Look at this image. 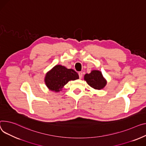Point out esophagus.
Returning a JSON list of instances; mask_svg holds the SVG:
<instances>
[{"instance_id": "34e87169", "label": "esophagus", "mask_w": 146, "mask_h": 146, "mask_svg": "<svg viewBox=\"0 0 146 146\" xmlns=\"http://www.w3.org/2000/svg\"><path fill=\"white\" fill-rule=\"evenodd\" d=\"M79 78L80 79H82V76H83V73H82V72H79Z\"/></svg>"}]
</instances>
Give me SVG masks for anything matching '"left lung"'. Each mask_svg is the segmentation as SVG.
Segmentation results:
<instances>
[{"mask_svg": "<svg viewBox=\"0 0 146 146\" xmlns=\"http://www.w3.org/2000/svg\"><path fill=\"white\" fill-rule=\"evenodd\" d=\"M84 79L90 87L96 90L103 89L107 84L102 72L99 70H92L90 73L86 74Z\"/></svg>", "mask_w": 146, "mask_h": 146, "instance_id": "1", "label": "left lung"}]
</instances>
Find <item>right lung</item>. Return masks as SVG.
I'll return each instance as SVG.
<instances>
[{
	"label": "right lung",
	"instance_id": "1",
	"mask_svg": "<svg viewBox=\"0 0 146 146\" xmlns=\"http://www.w3.org/2000/svg\"><path fill=\"white\" fill-rule=\"evenodd\" d=\"M79 78V74L73 69L56 65L46 73L44 82L48 89L58 92L62 90L63 86L69 81Z\"/></svg>",
	"mask_w": 146,
	"mask_h": 146
}]
</instances>
